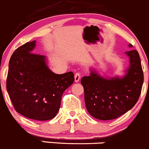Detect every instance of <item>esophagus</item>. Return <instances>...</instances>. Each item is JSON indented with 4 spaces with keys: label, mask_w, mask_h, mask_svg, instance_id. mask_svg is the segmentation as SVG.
<instances>
[{
    "label": "esophagus",
    "mask_w": 149,
    "mask_h": 149,
    "mask_svg": "<svg viewBox=\"0 0 149 149\" xmlns=\"http://www.w3.org/2000/svg\"><path fill=\"white\" fill-rule=\"evenodd\" d=\"M80 79V73H75V82H78Z\"/></svg>",
    "instance_id": "esophagus-1"
}]
</instances>
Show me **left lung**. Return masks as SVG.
Masks as SVG:
<instances>
[{"mask_svg": "<svg viewBox=\"0 0 149 149\" xmlns=\"http://www.w3.org/2000/svg\"><path fill=\"white\" fill-rule=\"evenodd\" d=\"M126 54L130 58V66L122 78H103L91 70L90 76L81 79L86 108L96 119H116L132 109L139 99L144 82L140 57L133 49Z\"/></svg>", "mask_w": 149, "mask_h": 149, "instance_id": "1", "label": "left lung"}]
</instances>
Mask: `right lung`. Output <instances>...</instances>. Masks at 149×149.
I'll return each instance as SVG.
<instances>
[{
	"label": "right lung",
	"instance_id": "right-lung-1",
	"mask_svg": "<svg viewBox=\"0 0 149 149\" xmlns=\"http://www.w3.org/2000/svg\"><path fill=\"white\" fill-rule=\"evenodd\" d=\"M36 41L14 52L9 62L6 87L15 110L28 119H53L60 109L62 94L74 82L71 71L56 74L44 55L33 53Z\"/></svg>",
	"mask_w": 149,
	"mask_h": 149
}]
</instances>
